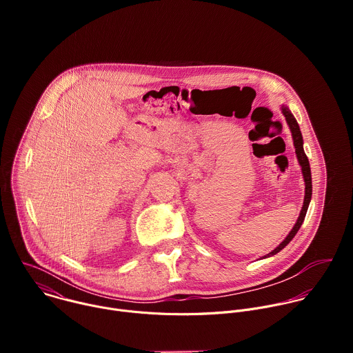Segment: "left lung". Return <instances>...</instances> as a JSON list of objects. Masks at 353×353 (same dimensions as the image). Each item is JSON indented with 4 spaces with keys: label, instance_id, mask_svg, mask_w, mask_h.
<instances>
[{
    "label": "left lung",
    "instance_id": "obj_1",
    "mask_svg": "<svg viewBox=\"0 0 353 353\" xmlns=\"http://www.w3.org/2000/svg\"><path fill=\"white\" fill-rule=\"evenodd\" d=\"M282 113L286 119V123L290 128V132H292V138H293V145H294V150H296V158L299 161V165L301 166V173H303V179H305V185H306V190H305V201H303V207H301V211H300V215L297 218V222L294 223L293 229L290 230V233L286 236V239L275 248L272 250L270 254H267L264 259L267 257H271V256H275L276 253H279V251L282 248H285L289 241L296 236L297 230L300 229L301 223H303L305 221V216H306V212H307V208H309V204H310V199H312V191H313V187H312V172H310V163H309V159L305 154V149H303V137H301V132H300V128H299V124L296 121V119L293 117V114L290 113V110L285 106H282Z\"/></svg>",
    "mask_w": 353,
    "mask_h": 353
}]
</instances>
